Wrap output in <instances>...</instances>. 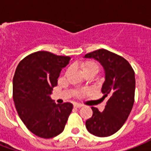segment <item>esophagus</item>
<instances>
[{"label": "esophagus", "mask_w": 151, "mask_h": 151, "mask_svg": "<svg viewBox=\"0 0 151 151\" xmlns=\"http://www.w3.org/2000/svg\"><path fill=\"white\" fill-rule=\"evenodd\" d=\"M82 105L79 104H74V108H82Z\"/></svg>", "instance_id": "esophagus-1"}]
</instances>
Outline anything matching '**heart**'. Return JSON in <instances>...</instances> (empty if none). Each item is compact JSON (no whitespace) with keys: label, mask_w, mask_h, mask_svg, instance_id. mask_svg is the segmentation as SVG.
I'll return each instance as SVG.
<instances>
[{"label":"heart","mask_w":151,"mask_h":151,"mask_svg":"<svg viewBox=\"0 0 151 151\" xmlns=\"http://www.w3.org/2000/svg\"><path fill=\"white\" fill-rule=\"evenodd\" d=\"M82 69L83 73L87 72V71H89V70H92V69L96 70V71L98 72L99 66L94 62H86V63H84V64H82Z\"/></svg>","instance_id":"obj_1"}]
</instances>
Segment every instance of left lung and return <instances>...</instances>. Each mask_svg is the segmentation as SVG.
<instances>
[{"mask_svg": "<svg viewBox=\"0 0 151 151\" xmlns=\"http://www.w3.org/2000/svg\"><path fill=\"white\" fill-rule=\"evenodd\" d=\"M84 58H92L103 66L105 81L102 86V99H107L104 111L92 107L93 115L86 120V127L95 136H111L123 126L133 108L134 71L124 58L106 49L94 51Z\"/></svg>", "mask_w": 151, "mask_h": 151, "instance_id": "8db88e82", "label": "left lung"}]
</instances>
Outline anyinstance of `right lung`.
<instances>
[{
	"label": "right lung",
	"instance_id": "obj_1",
	"mask_svg": "<svg viewBox=\"0 0 151 151\" xmlns=\"http://www.w3.org/2000/svg\"><path fill=\"white\" fill-rule=\"evenodd\" d=\"M69 56L37 52L18 64L13 79V98L22 122L36 136L51 138L63 132L73 104L56 105L51 96L53 87Z\"/></svg>",
	"mask_w": 151,
	"mask_h": 151
}]
</instances>
